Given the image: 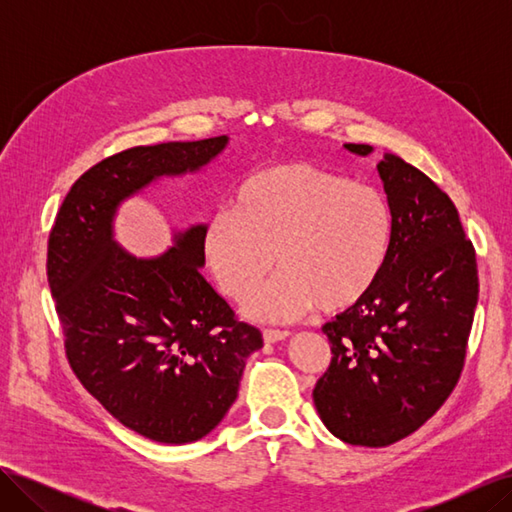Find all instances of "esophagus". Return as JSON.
<instances>
[{
	"label": "esophagus",
	"mask_w": 512,
	"mask_h": 512,
	"mask_svg": "<svg viewBox=\"0 0 512 512\" xmlns=\"http://www.w3.org/2000/svg\"><path fill=\"white\" fill-rule=\"evenodd\" d=\"M288 335H290L288 331H275V329H265V331H262V337H265V342H267V344L284 342V339H286Z\"/></svg>",
	"instance_id": "esophagus-1"
}]
</instances>
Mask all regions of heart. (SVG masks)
I'll return each instance as SVG.
<instances>
[{"label":"heart","mask_w":512,"mask_h":512,"mask_svg":"<svg viewBox=\"0 0 512 512\" xmlns=\"http://www.w3.org/2000/svg\"><path fill=\"white\" fill-rule=\"evenodd\" d=\"M393 218L371 185L307 162L256 170L203 228V256L230 299L250 294L245 314L288 322L318 307L335 316L376 288L389 254Z\"/></svg>","instance_id":"heart-1"}]
</instances>
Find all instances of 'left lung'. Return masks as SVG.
I'll use <instances>...</instances> for the list:
<instances>
[{
	"label": "left lung",
	"instance_id": "8db88e82",
	"mask_svg": "<svg viewBox=\"0 0 512 512\" xmlns=\"http://www.w3.org/2000/svg\"><path fill=\"white\" fill-rule=\"evenodd\" d=\"M376 168L393 218L389 254L376 288L322 327L333 359L314 389L322 423L356 446H389L440 410L478 303L476 254L453 200L393 153Z\"/></svg>",
	"mask_w": 512,
	"mask_h": 512
}]
</instances>
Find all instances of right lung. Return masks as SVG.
Here are the masks:
<instances>
[{
    "instance_id": "1",
    "label": "right lung",
    "mask_w": 512,
    "mask_h": 512,
    "mask_svg": "<svg viewBox=\"0 0 512 512\" xmlns=\"http://www.w3.org/2000/svg\"><path fill=\"white\" fill-rule=\"evenodd\" d=\"M226 145L228 136H215L115 153L72 185L49 237L46 275L72 371L153 442L188 444L218 427L262 333L200 275L205 224L175 232L164 254L138 258L115 241V215L153 181L198 173Z\"/></svg>"
}]
</instances>
